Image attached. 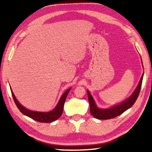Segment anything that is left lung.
I'll use <instances>...</instances> for the list:
<instances>
[{
    "label": "left lung",
    "instance_id": "8db88e82",
    "mask_svg": "<svg viewBox=\"0 0 152 152\" xmlns=\"http://www.w3.org/2000/svg\"><path fill=\"white\" fill-rule=\"evenodd\" d=\"M143 76L144 73L141 76V78L137 87V88L135 89L134 92L133 93V94H132L129 97L125 100L124 101H123L120 104L113 106L112 107L108 108H99L98 106H96L95 102V100L93 98L91 93H90L88 90H87L88 95V100L90 105V112H91V115L93 117L98 119H108L117 117V116L121 114L122 113H124L129 108H130L131 106L134 104V102H136L138 95H139L142 83Z\"/></svg>",
    "mask_w": 152,
    "mask_h": 152
}]
</instances>
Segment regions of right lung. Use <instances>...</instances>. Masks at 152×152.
I'll use <instances>...</instances> for the list:
<instances>
[{"label": "right lung", "mask_w": 152, "mask_h": 152, "mask_svg": "<svg viewBox=\"0 0 152 152\" xmlns=\"http://www.w3.org/2000/svg\"><path fill=\"white\" fill-rule=\"evenodd\" d=\"M12 95L13 96V99L14 100V102L15 103L16 106H17L19 110L23 114L28 116L31 118L35 121H37L38 122L42 123H50L57 120V119H59L61 115L63 114V107L64 104L65 102V99L66 98V96L68 93L70 91L71 88L68 89L66 91L64 92L63 94L61 95V98L59 100V102L57 104L56 107L54 108L53 110L51 111L48 112H37V111H32L24 107L23 106H22L19 101L15 98V96L13 93L12 88L10 87Z\"/></svg>", "instance_id": "add662e5"}]
</instances>
